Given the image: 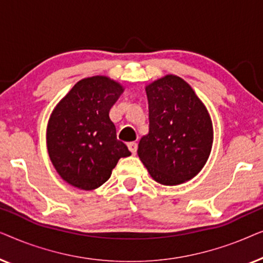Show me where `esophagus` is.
Listing matches in <instances>:
<instances>
[{
  "label": "esophagus",
  "mask_w": 263,
  "mask_h": 263,
  "mask_svg": "<svg viewBox=\"0 0 263 263\" xmlns=\"http://www.w3.org/2000/svg\"><path fill=\"white\" fill-rule=\"evenodd\" d=\"M128 148H129V151H130L133 154H135L136 151H138V143H136L135 141L129 142L128 143Z\"/></svg>",
  "instance_id": "1"
}]
</instances>
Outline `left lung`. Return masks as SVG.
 I'll list each match as a JSON object with an SVG mask.
<instances>
[{
	"instance_id": "obj_1",
	"label": "left lung",
	"mask_w": 263,
	"mask_h": 263,
	"mask_svg": "<svg viewBox=\"0 0 263 263\" xmlns=\"http://www.w3.org/2000/svg\"><path fill=\"white\" fill-rule=\"evenodd\" d=\"M146 93L149 130L140 140L138 154L158 183L181 184L199 174L210 157V115L193 88L175 75L152 82Z\"/></svg>"
}]
</instances>
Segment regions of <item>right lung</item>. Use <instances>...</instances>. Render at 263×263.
Wrapping results in <instances>:
<instances>
[{"instance_id":"1","label":"right lung","mask_w":263,"mask_h":263,"mask_svg":"<svg viewBox=\"0 0 263 263\" xmlns=\"http://www.w3.org/2000/svg\"><path fill=\"white\" fill-rule=\"evenodd\" d=\"M123 88L106 77L75 84L49 121L46 142L50 159L64 181L82 190L98 188L110 178L128 147L117 140L109 112Z\"/></svg>"}]
</instances>
